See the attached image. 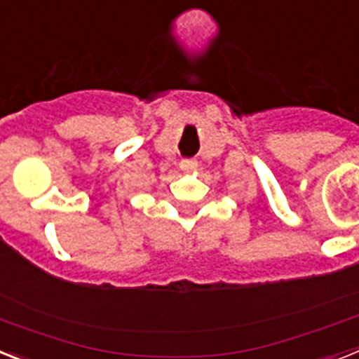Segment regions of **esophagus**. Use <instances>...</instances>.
Returning <instances> with one entry per match:
<instances>
[{
    "label": "esophagus",
    "instance_id": "1",
    "mask_svg": "<svg viewBox=\"0 0 359 359\" xmlns=\"http://www.w3.org/2000/svg\"><path fill=\"white\" fill-rule=\"evenodd\" d=\"M180 170L184 173H193V171L197 170V161H193V158H184L180 161Z\"/></svg>",
    "mask_w": 359,
    "mask_h": 359
}]
</instances>
